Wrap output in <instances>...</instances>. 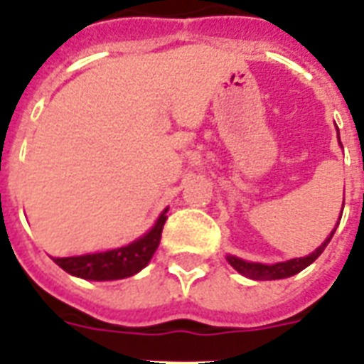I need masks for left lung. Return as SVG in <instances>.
Returning <instances> with one entry per match:
<instances>
[{
	"label": "left lung",
	"mask_w": 364,
	"mask_h": 364,
	"mask_svg": "<svg viewBox=\"0 0 364 364\" xmlns=\"http://www.w3.org/2000/svg\"><path fill=\"white\" fill-rule=\"evenodd\" d=\"M345 203V200H343ZM341 220V218H339ZM339 225V223H337ZM335 235V228H333V232L327 238H325V242L319 246V248H315V252H311L309 256H304V258H291V260L286 262H278V264H260V262H246L240 260V258H236V256H226V260L228 264L235 268L238 274H242L246 278L250 279H282V278H289V276H296L297 272H301L304 268H307L311 262H315L321 252L325 250V246L329 244V240Z\"/></svg>",
	"instance_id": "8db88e82"
}]
</instances>
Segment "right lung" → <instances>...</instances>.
Wrapping results in <instances>:
<instances>
[{
  "mask_svg": "<svg viewBox=\"0 0 364 364\" xmlns=\"http://www.w3.org/2000/svg\"><path fill=\"white\" fill-rule=\"evenodd\" d=\"M167 208L157 218L154 228L146 235L134 240L128 246L106 250V252L82 254V256H68V258H53L55 264L76 278L94 279V282H108V279L129 278L138 274L141 268H146L147 262L156 254L159 240H161V230H164L165 220H167Z\"/></svg>",
  "mask_w": 364,
  "mask_h": 364,
  "instance_id": "add662e5",
  "label": "right lung"
}]
</instances>
